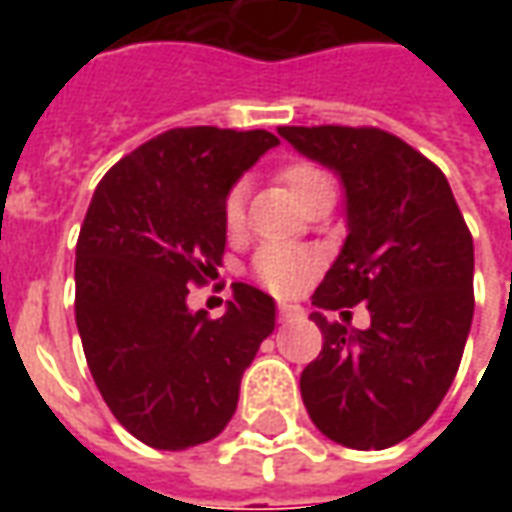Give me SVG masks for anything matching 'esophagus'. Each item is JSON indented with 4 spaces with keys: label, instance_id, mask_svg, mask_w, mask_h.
I'll use <instances>...</instances> for the list:
<instances>
[{
    "label": "esophagus",
    "instance_id": "esophagus-1",
    "mask_svg": "<svg viewBox=\"0 0 512 512\" xmlns=\"http://www.w3.org/2000/svg\"><path fill=\"white\" fill-rule=\"evenodd\" d=\"M279 318L282 321H296V318H304V310L293 301H279Z\"/></svg>",
    "mask_w": 512,
    "mask_h": 512
}]
</instances>
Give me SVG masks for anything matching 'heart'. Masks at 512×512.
<instances>
[{
  "label": "heart",
  "instance_id": "1",
  "mask_svg": "<svg viewBox=\"0 0 512 512\" xmlns=\"http://www.w3.org/2000/svg\"><path fill=\"white\" fill-rule=\"evenodd\" d=\"M279 180L285 183V189L299 202L312 189L326 183L321 172L310 167V164L282 167L279 169ZM222 224L230 235L241 233V227H244V189L241 186L227 191V197L222 202ZM315 268H318V255L310 252V249H299V246L271 244L263 246L255 257V277L260 279V285H266L271 293H279V296L299 293Z\"/></svg>",
  "mask_w": 512,
  "mask_h": 512
}]
</instances>
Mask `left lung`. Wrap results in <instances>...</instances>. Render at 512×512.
I'll return each instance as SVG.
<instances>
[{
    "mask_svg": "<svg viewBox=\"0 0 512 512\" xmlns=\"http://www.w3.org/2000/svg\"><path fill=\"white\" fill-rule=\"evenodd\" d=\"M301 156L345 189V244L312 293L321 356L301 397L323 436L386 450L439 408L461 365L474 315V244L444 172L381 128L282 126ZM365 303L367 330L323 309ZM348 315V310L343 312Z\"/></svg>",
    "mask_w": 512,
    "mask_h": 512,
    "instance_id": "obj_1",
    "label": "left lung"
}]
</instances>
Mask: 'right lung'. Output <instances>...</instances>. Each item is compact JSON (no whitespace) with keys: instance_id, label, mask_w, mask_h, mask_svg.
Masks as SVG:
<instances>
[{"instance_id":"right-lung-1","label":"right lung","mask_w":512,"mask_h":512,"mask_svg":"<svg viewBox=\"0 0 512 512\" xmlns=\"http://www.w3.org/2000/svg\"><path fill=\"white\" fill-rule=\"evenodd\" d=\"M277 145L268 131L172 128L95 189L76 244V326L106 406L147 447L216 439L274 332L277 304L246 282L216 321L186 299L222 266L227 191Z\"/></svg>"}]
</instances>
